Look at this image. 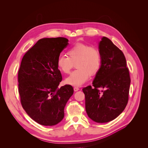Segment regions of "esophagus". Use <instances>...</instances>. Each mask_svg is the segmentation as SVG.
<instances>
[{"label":"esophagus","instance_id":"34e87169","mask_svg":"<svg viewBox=\"0 0 148 148\" xmlns=\"http://www.w3.org/2000/svg\"><path fill=\"white\" fill-rule=\"evenodd\" d=\"M73 89H74V91H78L79 89V88L78 87H76V86L74 87Z\"/></svg>","mask_w":148,"mask_h":148}]
</instances>
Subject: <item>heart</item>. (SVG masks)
Returning a JSON list of instances; mask_svg holds the SVG:
<instances>
[{
  "label": "heart",
  "instance_id": "heart-1",
  "mask_svg": "<svg viewBox=\"0 0 148 148\" xmlns=\"http://www.w3.org/2000/svg\"><path fill=\"white\" fill-rule=\"evenodd\" d=\"M69 57L60 55L57 58V66L65 74H69L75 64L73 73L65 80L67 84L79 86L86 82L89 76H95L101 69L102 56L100 51L95 47L79 43L71 47L67 52Z\"/></svg>",
  "mask_w": 148,
  "mask_h": 148
}]
</instances>
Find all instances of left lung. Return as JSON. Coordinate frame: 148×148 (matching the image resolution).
I'll use <instances>...</instances> for the list:
<instances>
[{
  "label": "left lung",
  "mask_w": 148,
  "mask_h": 148,
  "mask_svg": "<svg viewBox=\"0 0 148 148\" xmlns=\"http://www.w3.org/2000/svg\"><path fill=\"white\" fill-rule=\"evenodd\" d=\"M102 65L92 86L83 89L88 117L97 123L113 120L124 110L128 101L130 77L122 51L103 37L99 44ZM99 88H104L100 91Z\"/></svg>",
  "instance_id": "obj_1"
}]
</instances>
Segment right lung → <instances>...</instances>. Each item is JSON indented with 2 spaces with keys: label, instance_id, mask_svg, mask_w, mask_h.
I'll use <instances>...</instances> for the list:
<instances>
[{
  "label": "right lung",
  "instance_id": "obj_1",
  "mask_svg": "<svg viewBox=\"0 0 148 148\" xmlns=\"http://www.w3.org/2000/svg\"><path fill=\"white\" fill-rule=\"evenodd\" d=\"M68 41L62 37L41 39L21 60L18 73L21 106L31 119L44 126L64 119L65 105L73 94L70 84L58 88L62 77L57 60Z\"/></svg>",
  "mask_w": 148,
  "mask_h": 148
}]
</instances>
